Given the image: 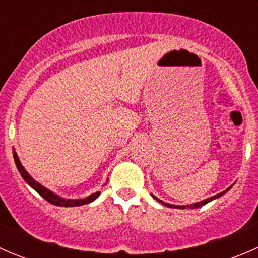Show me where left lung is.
Masks as SVG:
<instances>
[{"label":"left lung","mask_w":258,"mask_h":258,"mask_svg":"<svg viewBox=\"0 0 258 258\" xmlns=\"http://www.w3.org/2000/svg\"><path fill=\"white\" fill-rule=\"evenodd\" d=\"M231 187H232V186H231ZM231 187H228V188L226 189V191L221 192V194H218V195H215V196L210 197V199H206V200H204V201L196 202V204H192V205H186V206H177V205H171V204H166V202L161 201V200H158L157 197H155V196H153V195H152V197H153V199L156 200V201H157V202H160V204H162L163 206H166V207H172V209H197V207L205 206V205H206V204H209V202L212 201V200H216V199H218V197L223 196V195H225L226 192L228 191V189H231Z\"/></svg>","instance_id":"1"}]
</instances>
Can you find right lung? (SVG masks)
I'll use <instances>...</instances> for the list:
<instances>
[{"mask_svg":"<svg viewBox=\"0 0 258 258\" xmlns=\"http://www.w3.org/2000/svg\"><path fill=\"white\" fill-rule=\"evenodd\" d=\"M14 158H15V163H16L17 166V170L18 172L21 173V176H22V178L25 179L26 182H27L28 184H30L31 187H32L33 189H35L37 194H40L41 196L43 197V199L46 200V201H48L49 204L54 205V206H61V207H75V206H82V205H86V204H91L92 201H95L96 199H97L98 196H100L101 192H95V194L90 195V196L85 197V199H63V197L58 196V195L53 194L52 191H49L48 188H46V187H43L42 184L38 183L36 179H33L31 177L30 173L27 172V171L25 170V167H23L22 165H21L20 160H18V156L17 153L14 151Z\"/></svg>","mask_w":258,"mask_h":258,"instance_id":"obj_1","label":"right lung"}]
</instances>
